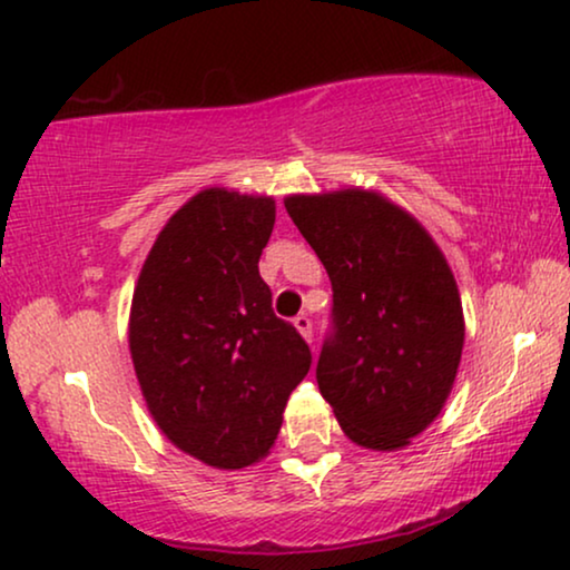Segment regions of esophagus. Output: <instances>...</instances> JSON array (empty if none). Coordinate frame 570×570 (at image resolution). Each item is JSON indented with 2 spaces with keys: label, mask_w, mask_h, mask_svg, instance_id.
I'll list each match as a JSON object with an SVG mask.
<instances>
[{
  "label": "esophagus",
  "mask_w": 570,
  "mask_h": 570,
  "mask_svg": "<svg viewBox=\"0 0 570 570\" xmlns=\"http://www.w3.org/2000/svg\"><path fill=\"white\" fill-rule=\"evenodd\" d=\"M293 324H295V330L301 332L303 337L308 340V343H312V337H314V327H312V320H308V314H298L293 320Z\"/></svg>",
  "instance_id": "34e87169"
}]
</instances>
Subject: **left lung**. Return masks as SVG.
I'll use <instances>...</instances> for the list:
<instances>
[{
    "instance_id": "obj_1",
    "label": "left lung",
    "mask_w": 570,
    "mask_h": 570,
    "mask_svg": "<svg viewBox=\"0 0 570 570\" xmlns=\"http://www.w3.org/2000/svg\"><path fill=\"white\" fill-rule=\"evenodd\" d=\"M285 209L332 283L322 397L361 448L409 445L438 419L461 364L463 308L445 256L372 190L287 196Z\"/></svg>"
}]
</instances>
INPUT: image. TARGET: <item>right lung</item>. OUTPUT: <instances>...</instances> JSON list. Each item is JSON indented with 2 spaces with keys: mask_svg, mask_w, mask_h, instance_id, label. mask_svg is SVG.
Instances as JSON below:
<instances>
[{
  "mask_svg": "<svg viewBox=\"0 0 570 570\" xmlns=\"http://www.w3.org/2000/svg\"><path fill=\"white\" fill-rule=\"evenodd\" d=\"M272 227L269 196L206 188L169 217L132 293L128 340L146 405L175 448L214 469L269 453L312 366L258 275Z\"/></svg>",
  "mask_w": 570,
  "mask_h": 570,
  "instance_id": "add662e5",
  "label": "right lung"
}]
</instances>
